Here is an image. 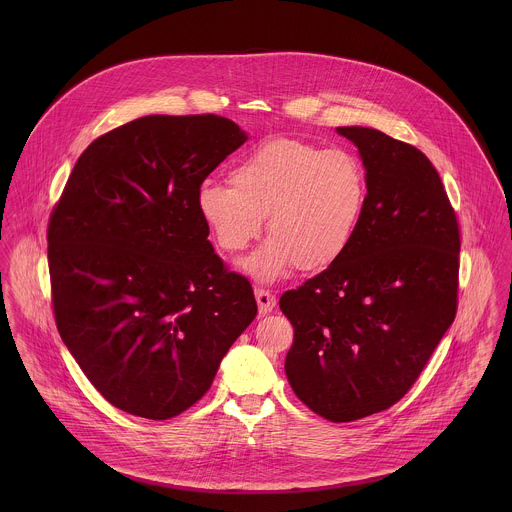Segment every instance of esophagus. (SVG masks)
I'll list each match as a JSON object with an SVG mask.
<instances>
[{"label": "esophagus", "instance_id": "obj_1", "mask_svg": "<svg viewBox=\"0 0 512 512\" xmlns=\"http://www.w3.org/2000/svg\"><path fill=\"white\" fill-rule=\"evenodd\" d=\"M254 295H256V303H258L260 315H268L276 307V295L274 293L262 290V288H256Z\"/></svg>", "mask_w": 512, "mask_h": 512}]
</instances>
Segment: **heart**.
<instances>
[{
  "mask_svg": "<svg viewBox=\"0 0 512 512\" xmlns=\"http://www.w3.org/2000/svg\"><path fill=\"white\" fill-rule=\"evenodd\" d=\"M228 181H205L197 211L220 250H246L268 217L272 232L242 268L264 282L297 264L321 270L351 246L365 215L366 171L361 159L339 147L270 138L236 159Z\"/></svg>",
  "mask_w": 512,
  "mask_h": 512,
  "instance_id": "1",
  "label": "heart"
}]
</instances>
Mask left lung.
Listing matches in <instances>:
<instances>
[{
    "label": "left lung",
    "mask_w": 512,
    "mask_h": 512,
    "mask_svg": "<svg viewBox=\"0 0 512 512\" xmlns=\"http://www.w3.org/2000/svg\"><path fill=\"white\" fill-rule=\"evenodd\" d=\"M368 183L349 250L280 297L292 321L286 374L295 396L331 422L396 404L455 319L459 226L436 167L414 146L345 126Z\"/></svg>",
    "instance_id": "obj_1"
}]
</instances>
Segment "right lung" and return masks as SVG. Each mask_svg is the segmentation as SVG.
Segmentation results:
<instances>
[{
  "label": "right lung",
  "mask_w": 512,
  "mask_h": 512,
  "mask_svg": "<svg viewBox=\"0 0 512 512\" xmlns=\"http://www.w3.org/2000/svg\"><path fill=\"white\" fill-rule=\"evenodd\" d=\"M246 140L215 114L138 118L84 149L51 215L57 329L128 414L169 420L191 408L258 313L197 211L201 183Z\"/></svg>",
  "instance_id": "add662e5"
}]
</instances>
